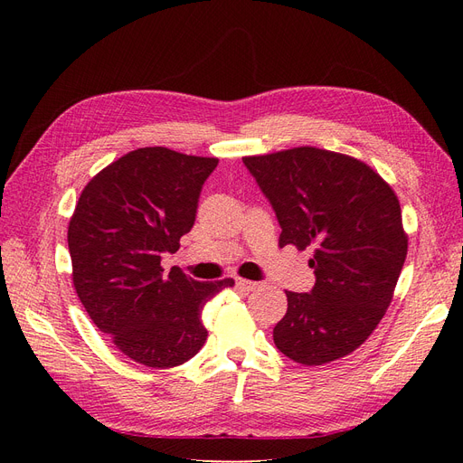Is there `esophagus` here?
I'll list each match as a JSON object with an SVG mask.
<instances>
[{
    "mask_svg": "<svg viewBox=\"0 0 463 463\" xmlns=\"http://www.w3.org/2000/svg\"><path fill=\"white\" fill-rule=\"evenodd\" d=\"M237 286H240L243 291H255L260 284H259V282H250V279L237 278Z\"/></svg>",
    "mask_w": 463,
    "mask_h": 463,
    "instance_id": "esophagus-1",
    "label": "esophagus"
}]
</instances>
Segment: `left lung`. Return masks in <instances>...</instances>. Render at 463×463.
<instances>
[{
    "label": "left lung",
    "instance_id": "1",
    "mask_svg": "<svg viewBox=\"0 0 463 463\" xmlns=\"http://www.w3.org/2000/svg\"><path fill=\"white\" fill-rule=\"evenodd\" d=\"M243 164L274 208L279 247H315V288L286 291L276 347L301 365L355 352L383 320L408 255L396 193L365 162L317 146Z\"/></svg>",
    "mask_w": 463,
    "mask_h": 463
}]
</instances>
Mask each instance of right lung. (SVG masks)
I'll use <instances>...</instances> for the list:
<instances>
[{"mask_svg":"<svg viewBox=\"0 0 463 463\" xmlns=\"http://www.w3.org/2000/svg\"><path fill=\"white\" fill-rule=\"evenodd\" d=\"M218 158L164 146L137 148L98 172L69 220L73 286L94 325L123 355L170 369L206 342L203 309L232 278L197 282L177 266L164 274L191 232L199 194Z\"/></svg>","mask_w":463,"mask_h":463,"instance_id":"right-lung-1","label":"right lung"}]
</instances>
